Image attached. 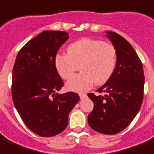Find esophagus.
Segmentation results:
<instances>
[{
  "mask_svg": "<svg viewBox=\"0 0 154 154\" xmlns=\"http://www.w3.org/2000/svg\"><path fill=\"white\" fill-rule=\"evenodd\" d=\"M86 97H87V95H86L85 94H79V97H80V99H81V100L85 99Z\"/></svg>",
  "mask_w": 154,
  "mask_h": 154,
  "instance_id": "1",
  "label": "esophagus"
}]
</instances>
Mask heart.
Here are the masks:
<instances>
[{
	"mask_svg": "<svg viewBox=\"0 0 154 154\" xmlns=\"http://www.w3.org/2000/svg\"><path fill=\"white\" fill-rule=\"evenodd\" d=\"M116 62L117 52L114 45L88 38L69 44L67 54L58 53L54 60L57 72L64 79H70L80 66L82 73L66 84L67 89L77 93L86 92L94 83L101 85L108 81Z\"/></svg>",
	"mask_w": 154,
	"mask_h": 154,
	"instance_id": "obj_1",
	"label": "heart"
}]
</instances>
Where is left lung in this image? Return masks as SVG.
Listing matches in <instances>:
<instances>
[{
    "label": "left lung",
    "mask_w": 154,
    "mask_h": 154,
    "mask_svg": "<svg viewBox=\"0 0 154 154\" xmlns=\"http://www.w3.org/2000/svg\"><path fill=\"white\" fill-rule=\"evenodd\" d=\"M107 33L116 49L117 62L112 77L97 90L105 95L88 94L94 103L88 122L98 133L115 134L127 127L140 109L144 75L142 62L130 42L116 32Z\"/></svg>",
    "instance_id": "1"
}]
</instances>
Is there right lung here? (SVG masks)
Here are the masks:
<instances>
[{"mask_svg": "<svg viewBox=\"0 0 154 154\" xmlns=\"http://www.w3.org/2000/svg\"><path fill=\"white\" fill-rule=\"evenodd\" d=\"M69 38L63 31H43L18 52L13 67L11 94L14 106L30 131L39 136L60 134L68 115L79 100L78 94L57 91L64 83L54 60Z\"/></svg>", "mask_w": 154, "mask_h": 154, "instance_id": "obj_1", "label": "right lung"}]
</instances>
